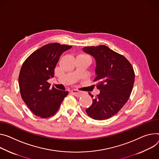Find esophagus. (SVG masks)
Segmentation results:
<instances>
[{
    "label": "esophagus",
    "mask_w": 159,
    "mask_h": 159,
    "mask_svg": "<svg viewBox=\"0 0 159 159\" xmlns=\"http://www.w3.org/2000/svg\"><path fill=\"white\" fill-rule=\"evenodd\" d=\"M71 93L73 94L74 96H77V97H80V96H82V92H80V91H77V90H71Z\"/></svg>",
    "instance_id": "34e87169"
}]
</instances>
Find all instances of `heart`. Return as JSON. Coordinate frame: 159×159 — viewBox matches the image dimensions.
Returning a JSON list of instances; mask_svg holds the SVG:
<instances>
[{
  "mask_svg": "<svg viewBox=\"0 0 159 159\" xmlns=\"http://www.w3.org/2000/svg\"><path fill=\"white\" fill-rule=\"evenodd\" d=\"M80 55H81V56H85V57H88V58H89V59H91L90 58V57L88 56V55H87V54H80Z\"/></svg>",
  "mask_w": 159,
  "mask_h": 159,
  "instance_id": "obj_1",
  "label": "heart"
}]
</instances>
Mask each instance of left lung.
<instances>
[{
    "label": "left lung",
    "instance_id": "left-lung-1",
    "mask_svg": "<svg viewBox=\"0 0 159 159\" xmlns=\"http://www.w3.org/2000/svg\"><path fill=\"white\" fill-rule=\"evenodd\" d=\"M83 51L96 60V77L94 82L100 93L93 99L86 113L93 119H108L117 114L126 103L133 90L134 71L125 57L108 47H84Z\"/></svg>",
    "mask_w": 159,
    "mask_h": 159
}]
</instances>
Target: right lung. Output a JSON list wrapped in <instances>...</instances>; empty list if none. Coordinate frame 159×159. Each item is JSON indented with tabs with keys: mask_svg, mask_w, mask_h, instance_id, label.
I'll list each match as a JSON object with an SVG mask.
<instances>
[{
	"mask_svg": "<svg viewBox=\"0 0 159 159\" xmlns=\"http://www.w3.org/2000/svg\"><path fill=\"white\" fill-rule=\"evenodd\" d=\"M71 46L52 43L42 46L28 56L20 70L18 83L21 98L36 116L50 117L58 110L68 91L50 88L48 80L63 52Z\"/></svg>",
	"mask_w": 159,
	"mask_h": 159,
	"instance_id": "right-lung-1",
	"label": "right lung"
}]
</instances>
